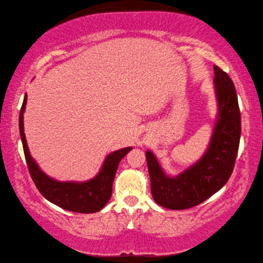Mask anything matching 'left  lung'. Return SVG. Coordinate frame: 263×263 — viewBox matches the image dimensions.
<instances>
[{
	"mask_svg": "<svg viewBox=\"0 0 263 263\" xmlns=\"http://www.w3.org/2000/svg\"><path fill=\"white\" fill-rule=\"evenodd\" d=\"M213 69L217 116L202 157L177 175H169L152 151H146L154 201L171 210L198 205L220 190L232 174L241 135L238 97L229 75L217 66Z\"/></svg>",
	"mask_w": 263,
	"mask_h": 263,
	"instance_id": "left-lung-1",
	"label": "left lung"
}]
</instances>
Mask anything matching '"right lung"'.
<instances>
[{
	"mask_svg": "<svg viewBox=\"0 0 263 263\" xmlns=\"http://www.w3.org/2000/svg\"><path fill=\"white\" fill-rule=\"evenodd\" d=\"M28 96L25 95L20 114V133L30 175L35 186L47 201L64 210L79 213H94L103 209L112 194V183L121 160L132 147L121 148L106 155L97 174L87 181H58L42 171L31 157L24 133V112Z\"/></svg>",
	"mask_w": 263,
	"mask_h": 263,
	"instance_id": "add662e5",
	"label": "right lung"
}]
</instances>
